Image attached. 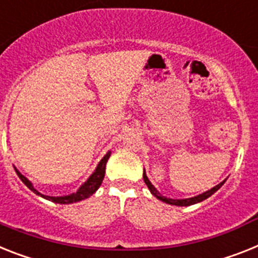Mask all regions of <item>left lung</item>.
<instances>
[{"mask_svg":"<svg viewBox=\"0 0 258 258\" xmlns=\"http://www.w3.org/2000/svg\"><path fill=\"white\" fill-rule=\"evenodd\" d=\"M143 178H144V182H146V185L148 186L149 191H151V194H152L153 197H156L157 199H160V201H162V202L168 203V205H173V206H190V205H196V203H199L202 202V201H205V199H207L209 197H211L215 191H218V190L220 189L223 186V183L226 182V179L223 181V182H220L219 185L214 186L213 189L207 190V191L202 192V194H199V196H196L192 197V198H185V199H172V198H166V197H164L160 191H157V189H156L155 186L151 183V181L148 179V177H147L146 174V170L143 172Z\"/></svg>","mask_w":258,"mask_h":258,"instance_id":"obj_1","label":"left lung"}]
</instances>
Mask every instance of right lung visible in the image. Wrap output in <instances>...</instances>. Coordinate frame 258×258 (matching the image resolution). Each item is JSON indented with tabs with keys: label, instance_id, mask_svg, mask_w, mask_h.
Returning a JSON list of instances; mask_svg holds the SVG:
<instances>
[{
	"label": "right lung",
	"instance_id": "1",
	"mask_svg": "<svg viewBox=\"0 0 258 258\" xmlns=\"http://www.w3.org/2000/svg\"><path fill=\"white\" fill-rule=\"evenodd\" d=\"M110 155H111V151H109V152L103 156V159L98 162V165H97L96 170L92 173V176L89 177L85 182L80 186L77 191L72 192V194H68V196H61V197L44 196V194H42V192H39L38 190L34 187V185H32V182L30 181L29 178H26V177L23 176L22 173L19 172L17 168H14V169H15V173H17L19 178H21V181H22V182L25 183V185L27 186V187H29L31 191L35 192L36 196H40L42 198L48 199V201H51V202L60 203V205H69V203L80 202V201H82V199L89 198V197L93 196V194H94V192L98 190V187L101 186V183H102V181H103V177H105L106 162H107V160H109Z\"/></svg>",
	"mask_w": 258,
	"mask_h": 258
}]
</instances>
